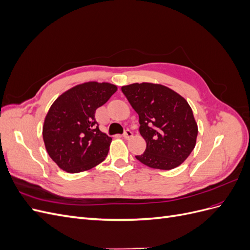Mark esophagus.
Instances as JSON below:
<instances>
[{
	"instance_id": "obj_1",
	"label": "esophagus",
	"mask_w": 250,
	"mask_h": 250,
	"mask_svg": "<svg viewBox=\"0 0 250 250\" xmlns=\"http://www.w3.org/2000/svg\"><path fill=\"white\" fill-rule=\"evenodd\" d=\"M133 135V133H132V131L130 130V129H126L125 131H124V134H123V137L125 138V139H130L131 137Z\"/></svg>"
}]
</instances>
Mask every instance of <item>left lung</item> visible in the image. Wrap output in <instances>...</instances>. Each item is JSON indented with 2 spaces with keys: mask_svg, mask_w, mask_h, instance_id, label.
<instances>
[{
  "mask_svg": "<svg viewBox=\"0 0 250 250\" xmlns=\"http://www.w3.org/2000/svg\"><path fill=\"white\" fill-rule=\"evenodd\" d=\"M122 92L140 118L145 152L135 158L150 168L171 170L183 164L196 145L198 127L190 105L171 88L133 83Z\"/></svg>",
  "mask_w": 250,
  "mask_h": 250,
  "instance_id": "left-lung-1",
  "label": "left lung"
}]
</instances>
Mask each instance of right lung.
<instances>
[{
  "label": "right lung",
  "mask_w": 250,
  "mask_h": 250,
  "mask_svg": "<svg viewBox=\"0 0 250 250\" xmlns=\"http://www.w3.org/2000/svg\"><path fill=\"white\" fill-rule=\"evenodd\" d=\"M117 89L107 82H85L66 90L52 104L42 138L48 154L60 169L83 172L107 156L111 138L100 130L95 112Z\"/></svg>",
  "instance_id": "obj_1"
}]
</instances>
